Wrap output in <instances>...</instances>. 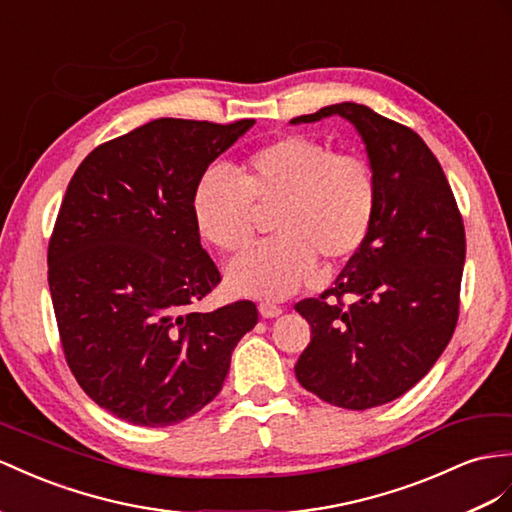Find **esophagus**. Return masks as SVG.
<instances>
[{"mask_svg":"<svg viewBox=\"0 0 512 512\" xmlns=\"http://www.w3.org/2000/svg\"><path fill=\"white\" fill-rule=\"evenodd\" d=\"M281 311L283 309L274 303H259L261 318H277V316H281Z\"/></svg>","mask_w":512,"mask_h":512,"instance_id":"obj_1","label":"esophagus"}]
</instances>
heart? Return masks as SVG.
Listing matches in <instances>:
<instances>
[{
  "instance_id": "1",
  "label": "heart",
  "mask_w": 512,
  "mask_h": 512,
  "mask_svg": "<svg viewBox=\"0 0 512 512\" xmlns=\"http://www.w3.org/2000/svg\"><path fill=\"white\" fill-rule=\"evenodd\" d=\"M238 179L207 170L192 196L203 238L235 255L253 242L259 214L277 235L227 270L233 292L285 298L303 283L316 257L326 266L355 255L372 229L376 177L363 155L339 151L313 136L287 134L248 153Z\"/></svg>"
}]
</instances>
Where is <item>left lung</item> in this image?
<instances>
[{
  "label": "left lung",
  "mask_w": 512,
  "mask_h": 512,
  "mask_svg": "<svg viewBox=\"0 0 512 512\" xmlns=\"http://www.w3.org/2000/svg\"><path fill=\"white\" fill-rule=\"evenodd\" d=\"M333 114L359 129L378 201L368 238L335 285L296 303L311 342L294 370L320 400L365 411L422 381L454 335L465 227L439 160L411 127L350 101L292 123Z\"/></svg>",
  "instance_id": "left-lung-1"
}]
</instances>
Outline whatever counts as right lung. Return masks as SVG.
<instances>
[{
    "label": "right lung",
    "mask_w": 512,
    "mask_h": 512,
    "mask_svg": "<svg viewBox=\"0 0 512 512\" xmlns=\"http://www.w3.org/2000/svg\"><path fill=\"white\" fill-rule=\"evenodd\" d=\"M253 119H155L90 151L69 181L47 279L69 370L101 409L173 426L212 402L259 311L192 307L222 281L201 246L192 196Z\"/></svg>",
    "instance_id": "1"
}]
</instances>
